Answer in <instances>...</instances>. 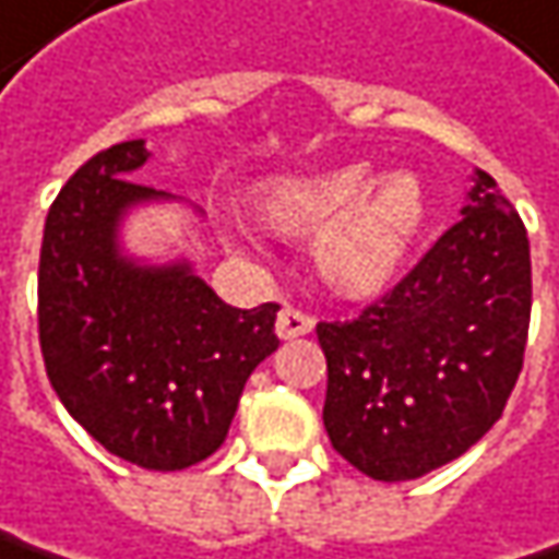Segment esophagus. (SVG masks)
<instances>
[{"label": "esophagus", "instance_id": "34e87169", "mask_svg": "<svg viewBox=\"0 0 559 559\" xmlns=\"http://www.w3.org/2000/svg\"><path fill=\"white\" fill-rule=\"evenodd\" d=\"M275 332L278 338H297V335H307L313 332V317L294 310V307H284L278 313V323H275Z\"/></svg>", "mask_w": 559, "mask_h": 559}]
</instances>
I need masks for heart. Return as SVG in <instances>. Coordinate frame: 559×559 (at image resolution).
<instances>
[{
    "instance_id": "b5f03b06",
    "label": "heart",
    "mask_w": 559,
    "mask_h": 559,
    "mask_svg": "<svg viewBox=\"0 0 559 559\" xmlns=\"http://www.w3.org/2000/svg\"><path fill=\"white\" fill-rule=\"evenodd\" d=\"M262 207L281 233L317 236L320 278L348 297L378 294L396 278L429 221L419 178H378L361 163L278 178L265 188Z\"/></svg>"
}]
</instances>
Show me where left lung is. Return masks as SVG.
Returning a JSON list of instances; mask_svg holds the SVG:
<instances>
[{
	"mask_svg": "<svg viewBox=\"0 0 559 559\" xmlns=\"http://www.w3.org/2000/svg\"><path fill=\"white\" fill-rule=\"evenodd\" d=\"M461 221L381 304L320 323L332 448L371 480H419L477 444L519 381L532 249L499 185L474 169Z\"/></svg>",
	"mask_w": 559,
	"mask_h": 559,
	"instance_id": "8db88e82",
	"label": "left lung"
}]
</instances>
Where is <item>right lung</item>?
Segmentation results:
<instances>
[{
	"label": "right lung",
	"mask_w": 559,
	"mask_h": 559,
	"mask_svg": "<svg viewBox=\"0 0 559 559\" xmlns=\"http://www.w3.org/2000/svg\"><path fill=\"white\" fill-rule=\"evenodd\" d=\"M146 140L92 156L57 194L40 246L37 326L67 413L105 451L146 471L211 457L249 374L278 348V304L236 310L178 255L124 246L130 214L176 194L136 185Z\"/></svg>",
	"instance_id": "right-lung-1"
}]
</instances>
